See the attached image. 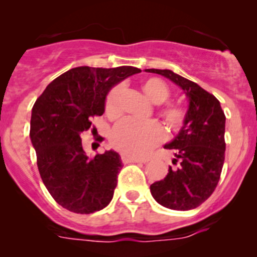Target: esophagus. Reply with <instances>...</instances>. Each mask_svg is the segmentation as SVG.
Returning a JSON list of instances; mask_svg holds the SVG:
<instances>
[{
    "label": "esophagus",
    "mask_w": 257,
    "mask_h": 257,
    "mask_svg": "<svg viewBox=\"0 0 257 257\" xmlns=\"http://www.w3.org/2000/svg\"><path fill=\"white\" fill-rule=\"evenodd\" d=\"M121 162H123L124 164H129V163H145V160L137 159V158L129 157V155H121Z\"/></svg>",
    "instance_id": "obj_1"
}]
</instances>
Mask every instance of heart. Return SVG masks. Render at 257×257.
Instances as JSON below:
<instances>
[{
	"instance_id": "1",
	"label": "heart",
	"mask_w": 257,
	"mask_h": 257,
	"mask_svg": "<svg viewBox=\"0 0 257 257\" xmlns=\"http://www.w3.org/2000/svg\"><path fill=\"white\" fill-rule=\"evenodd\" d=\"M144 94L155 104L165 102L169 98L170 90L163 80L148 78L142 84ZM121 87L115 85L108 93L105 99V113L109 118H118L120 114L119 98ZM159 115L170 131H177L183 125L186 116L185 107L180 104H167L159 109ZM164 139V131L157 121H138L124 119L113 129L110 142L116 150L134 158H142L149 154Z\"/></svg>"
}]
</instances>
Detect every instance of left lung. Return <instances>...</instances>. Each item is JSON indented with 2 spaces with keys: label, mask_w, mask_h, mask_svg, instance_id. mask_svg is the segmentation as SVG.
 Instances as JSON below:
<instances>
[{
  "label": "left lung",
  "mask_w": 257,
  "mask_h": 257,
  "mask_svg": "<svg viewBox=\"0 0 257 257\" xmlns=\"http://www.w3.org/2000/svg\"><path fill=\"white\" fill-rule=\"evenodd\" d=\"M180 87L188 99L185 120L178 136L164 145L174 150L173 163L163 180L150 185L157 203L172 210L198 208L214 193L225 159V114L220 102L196 83L170 69H145Z\"/></svg>",
  "instance_id": "1"
}]
</instances>
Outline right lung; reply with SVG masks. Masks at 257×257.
Returning <instances> with one entry per match:
<instances>
[{
	"label": "right lung",
	"instance_id": "right-lung-1",
	"mask_svg": "<svg viewBox=\"0 0 257 257\" xmlns=\"http://www.w3.org/2000/svg\"><path fill=\"white\" fill-rule=\"evenodd\" d=\"M141 69L76 67L52 80L36 100L30 137L37 154V167L52 198L77 214H92L109 205L121 168L114 150L89 158L80 134L90 119L102 115L114 85ZM94 131V129H93Z\"/></svg>",
	"mask_w": 257,
	"mask_h": 257
}]
</instances>
